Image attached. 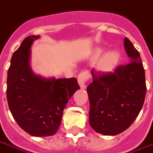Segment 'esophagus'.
Wrapping results in <instances>:
<instances>
[{"mask_svg":"<svg viewBox=\"0 0 153 153\" xmlns=\"http://www.w3.org/2000/svg\"><path fill=\"white\" fill-rule=\"evenodd\" d=\"M89 79V74L87 71H84L79 74V77H78V82H79L81 89H85L86 88V83H87Z\"/></svg>","mask_w":153,"mask_h":153,"instance_id":"34e87169","label":"esophagus"}]
</instances>
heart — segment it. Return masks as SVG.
I'll return each mask as SVG.
<instances>
[{
    "instance_id": "heart-1",
    "label": "heart",
    "mask_w": 153,
    "mask_h": 153,
    "mask_svg": "<svg viewBox=\"0 0 153 153\" xmlns=\"http://www.w3.org/2000/svg\"><path fill=\"white\" fill-rule=\"evenodd\" d=\"M104 52V48H97L93 53V59H97ZM120 59V55L117 51H108L100 57L98 62V68L104 73L111 72L117 67Z\"/></svg>"
}]
</instances>
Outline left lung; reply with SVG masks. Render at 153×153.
Instances as JSON below:
<instances>
[{
  "mask_svg": "<svg viewBox=\"0 0 153 153\" xmlns=\"http://www.w3.org/2000/svg\"><path fill=\"white\" fill-rule=\"evenodd\" d=\"M124 48L130 64L118 67L114 72L96 75L87 87L89 125L104 135L119 134L134 123L141 111L146 84L140 53L127 38Z\"/></svg>",
  "mask_w": 153,
  "mask_h": 153,
  "instance_id": "left-lung-1",
  "label": "left lung"
}]
</instances>
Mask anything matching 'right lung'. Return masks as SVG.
I'll return each instance as SVG.
<instances>
[{
    "label": "right lung",
    "instance_id": "obj_1",
    "mask_svg": "<svg viewBox=\"0 0 153 153\" xmlns=\"http://www.w3.org/2000/svg\"><path fill=\"white\" fill-rule=\"evenodd\" d=\"M39 35L27 37L13 53L8 71L7 99L12 116L24 131L34 137L55 134L64 109L80 89L75 78H45L30 66L31 48Z\"/></svg>",
    "mask_w": 153,
    "mask_h": 153
}]
</instances>
